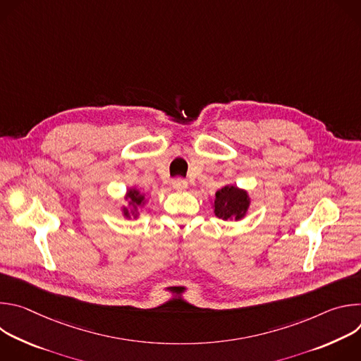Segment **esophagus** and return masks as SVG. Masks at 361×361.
<instances>
[{"label":"esophagus","mask_w":361,"mask_h":361,"mask_svg":"<svg viewBox=\"0 0 361 361\" xmlns=\"http://www.w3.org/2000/svg\"><path fill=\"white\" fill-rule=\"evenodd\" d=\"M171 184H173V188H174V190H178V191H180V190H185L187 185H188V184H187V180L180 178V177H178V178H174Z\"/></svg>","instance_id":"34e87169"}]
</instances>
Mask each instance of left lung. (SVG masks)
<instances>
[{"mask_svg": "<svg viewBox=\"0 0 361 361\" xmlns=\"http://www.w3.org/2000/svg\"><path fill=\"white\" fill-rule=\"evenodd\" d=\"M248 195L234 185H226L216 192L214 213L219 219L240 220L248 209Z\"/></svg>", "mask_w": 361, "mask_h": 361, "instance_id": "left-lung-1", "label": "left lung"}]
</instances>
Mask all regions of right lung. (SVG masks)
<instances>
[{
	"mask_svg": "<svg viewBox=\"0 0 361 361\" xmlns=\"http://www.w3.org/2000/svg\"><path fill=\"white\" fill-rule=\"evenodd\" d=\"M127 197L131 200V204L134 205V209L140 207V205L142 204V200H144V195H141L137 190H130V191H128V194H127ZM124 214H126V216H128V212H127V210H124Z\"/></svg>",
	"mask_w": 361,
	"mask_h": 361,
	"instance_id": "1",
	"label": "right lung"
}]
</instances>
